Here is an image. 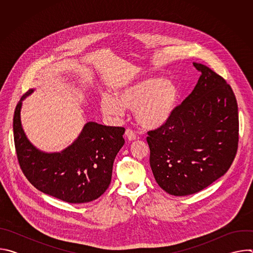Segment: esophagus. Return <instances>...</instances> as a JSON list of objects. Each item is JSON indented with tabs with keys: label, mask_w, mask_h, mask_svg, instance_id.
<instances>
[{
	"label": "esophagus",
	"mask_w": 253,
	"mask_h": 253,
	"mask_svg": "<svg viewBox=\"0 0 253 253\" xmlns=\"http://www.w3.org/2000/svg\"><path fill=\"white\" fill-rule=\"evenodd\" d=\"M125 137L129 140V141H133L136 139V134L131 130V129H126L125 131Z\"/></svg>",
	"instance_id": "esophagus-1"
}]
</instances>
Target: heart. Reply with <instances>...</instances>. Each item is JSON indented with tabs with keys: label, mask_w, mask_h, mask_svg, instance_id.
<instances>
[{
	"label": "heart",
	"mask_w": 253,
	"mask_h": 253,
	"mask_svg": "<svg viewBox=\"0 0 253 253\" xmlns=\"http://www.w3.org/2000/svg\"><path fill=\"white\" fill-rule=\"evenodd\" d=\"M179 98L177 85L162 77L138 80L115 93L104 95L100 101L102 112L109 117L123 115L124 109H135L136 120L144 127L164 124L171 117Z\"/></svg>",
	"instance_id": "obj_1"
}]
</instances>
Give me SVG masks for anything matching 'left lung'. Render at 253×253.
I'll return each instance as SVG.
<instances>
[{
	"instance_id": "obj_1",
	"label": "left lung",
	"mask_w": 253,
	"mask_h": 253,
	"mask_svg": "<svg viewBox=\"0 0 253 253\" xmlns=\"http://www.w3.org/2000/svg\"><path fill=\"white\" fill-rule=\"evenodd\" d=\"M193 65L201 73L193 91L146 138L156 182L175 196L199 192L224 175L238 148V108L230 85L207 66Z\"/></svg>"
}]
</instances>
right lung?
<instances>
[{
    "label": "right lung",
    "mask_w": 253,
    "mask_h": 253,
    "mask_svg": "<svg viewBox=\"0 0 253 253\" xmlns=\"http://www.w3.org/2000/svg\"><path fill=\"white\" fill-rule=\"evenodd\" d=\"M16 106L13 130L20 167L38 190L69 203H85L100 197L111 182L114 159L124 145L123 127L88 122L72 145L58 153L33 146L21 124L22 101Z\"/></svg>",
    "instance_id": "obj_1"
}]
</instances>
